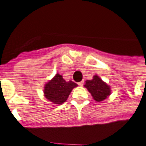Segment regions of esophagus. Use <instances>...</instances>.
I'll return each instance as SVG.
<instances>
[{
	"label": "esophagus",
	"instance_id": "1",
	"mask_svg": "<svg viewBox=\"0 0 146 146\" xmlns=\"http://www.w3.org/2000/svg\"><path fill=\"white\" fill-rule=\"evenodd\" d=\"M83 84H84V81L82 80V81L79 82V83H78V85H79V86H82V85H83Z\"/></svg>",
	"mask_w": 146,
	"mask_h": 146
}]
</instances>
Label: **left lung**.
I'll return each mask as SVG.
<instances>
[{
    "mask_svg": "<svg viewBox=\"0 0 146 146\" xmlns=\"http://www.w3.org/2000/svg\"><path fill=\"white\" fill-rule=\"evenodd\" d=\"M84 86L91 93L94 100L97 102L103 101L111 94L110 86L104 82L98 75L94 76L92 80L85 81Z\"/></svg>",
    "mask_w": 146,
    "mask_h": 146,
    "instance_id": "1",
    "label": "left lung"
}]
</instances>
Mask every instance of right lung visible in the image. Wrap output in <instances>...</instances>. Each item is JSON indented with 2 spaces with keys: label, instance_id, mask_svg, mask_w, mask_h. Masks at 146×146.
<instances>
[{
  "label": "right lung",
  "instance_id": "obj_1",
  "mask_svg": "<svg viewBox=\"0 0 146 146\" xmlns=\"http://www.w3.org/2000/svg\"><path fill=\"white\" fill-rule=\"evenodd\" d=\"M76 87L77 84L72 81L66 82L62 76L57 73L45 85L43 92L47 100L60 105L67 100L72 90Z\"/></svg>",
  "mask_w": 146,
  "mask_h": 146
}]
</instances>
